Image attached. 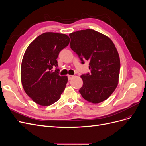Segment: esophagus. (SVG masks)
I'll return each mask as SVG.
<instances>
[{
    "instance_id": "34e87169",
    "label": "esophagus",
    "mask_w": 146,
    "mask_h": 146,
    "mask_svg": "<svg viewBox=\"0 0 146 146\" xmlns=\"http://www.w3.org/2000/svg\"><path fill=\"white\" fill-rule=\"evenodd\" d=\"M74 77V76H72V75H69L68 76V80H71V79Z\"/></svg>"
}]
</instances>
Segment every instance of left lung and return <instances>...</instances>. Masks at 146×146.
Listing matches in <instances>:
<instances>
[{"mask_svg":"<svg viewBox=\"0 0 146 146\" xmlns=\"http://www.w3.org/2000/svg\"><path fill=\"white\" fill-rule=\"evenodd\" d=\"M69 36L70 48L82 63L90 61L91 74L80 76L83 85L79 92L90 102H102L112 94L119 83L121 63L116 48L110 38L90 29L72 32Z\"/></svg>","mask_w":146,"mask_h":146,"instance_id":"obj_1","label":"left lung"}]
</instances>
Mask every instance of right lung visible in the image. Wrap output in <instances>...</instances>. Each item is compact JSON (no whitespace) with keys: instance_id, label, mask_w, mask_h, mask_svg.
Here are the masks:
<instances>
[{"instance_id":"right-lung-1","label":"right lung","mask_w":146,"mask_h":146,"mask_svg":"<svg viewBox=\"0 0 146 146\" xmlns=\"http://www.w3.org/2000/svg\"><path fill=\"white\" fill-rule=\"evenodd\" d=\"M70 38L67 35L46 32L38 36L26 49L22 60L21 79L24 90L35 103L49 106L56 102L64 91L68 76H60L58 66L60 52L67 47Z\"/></svg>"}]
</instances>
